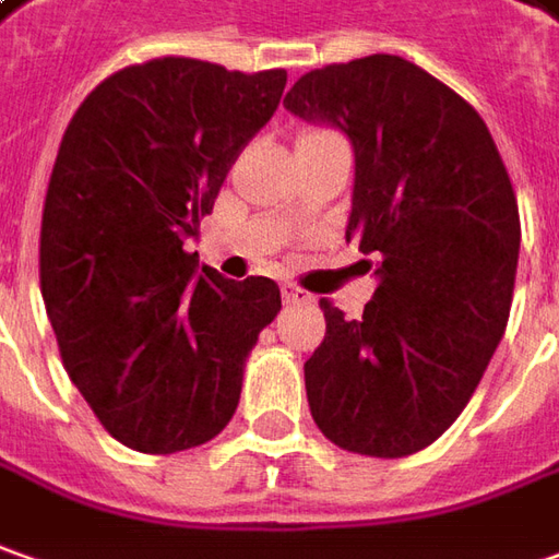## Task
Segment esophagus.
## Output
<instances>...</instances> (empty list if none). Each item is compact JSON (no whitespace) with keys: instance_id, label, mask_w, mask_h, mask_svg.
Instances as JSON below:
<instances>
[{"instance_id":"34e87169","label":"esophagus","mask_w":559,"mask_h":559,"mask_svg":"<svg viewBox=\"0 0 559 559\" xmlns=\"http://www.w3.org/2000/svg\"><path fill=\"white\" fill-rule=\"evenodd\" d=\"M281 299L287 306H306V302H311V296L306 290H299L296 284H281Z\"/></svg>"}]
</instances>
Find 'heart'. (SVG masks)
Masks as SVG:
<instances>
[{
    "label": "heart",
    "instance_id": "1",
    "mask_svg": "<svg viewBox=\"0 0 559 559\" xmlns=\"http://www.w3.org/2000/svg\"><path fill=\"white\" fill-rule=\"evenodd\" d=\"M309 134H321V131H309Z\"/></svg>",
    "mask_w": 559,
    "mask_h": 559
}]
</instances>
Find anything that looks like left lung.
<instances>
[{"instance_id": "8db88e82", "label": "left lung", "mask_w": 559, "mask_h": 559, "mask_svg": "<svg viewBox=\"0 0 559 559\" xmlns=\"http://www.w3.org/2000/svg\"><path fill=\"white\" fill-rule=\"evenodd\" d=\"M355 150L345 241L373 257L358 321L321 299L306 360L321 435L373 459L419 453L465 409L502 343L520 253L514 189L484 119L394 55L306 72L284 97Z\"/></svg>"}]
</instances>
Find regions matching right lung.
Returning <instances> with one entry per match:
<instances>
[{"instance_id": "right-lung-1", "label": "right lung", "mask_w": 559, "mask_h": 559, "mask_svg": "<svg viewBox=\"0 0 559 559\" xmlns=\"http://www.w3.org/2000/svg\"><path fill=\"white\" fill-rule=\"evenodd\" d=\"M284 85V70L162 57L100 82L60 140L41 211V299L72 385L136 453L216 438L250 348L281 311L275 281L199 269L183 241Z\"/></svg>"}]
</instances>
